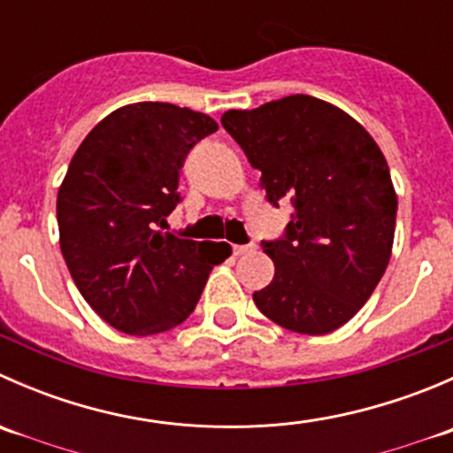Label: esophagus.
I'll use <instances>...</instances> for the list:
<instances>
[{"label":"esophagus","mask_w":453,"mask_h":453,"mask_svg":"<svg viewBox=\"0 0 453 453\" xmlns=\"http://www.w3.org/2000/svg\"><path fill=\"white\" fill-rule=\"evenodd\" d=\"M252 250H256V245L248 243V245H234V248H232V252H234V256H243V254L252 252Z\"/></svg>","instance_id":"34e87169"}]
</instances>
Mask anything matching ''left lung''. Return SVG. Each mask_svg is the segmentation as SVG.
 Wrapping results in <instances>:
<instances>
[{"label": "left lung", "instance_id": "8db88e82", "mask_svg": "<svg viewBox=\"0 0 453 453\" xmlns=\"http://www.w3.org/2000/svg\"><path fill=\"white\" fill-rule=\"evenodd\" d=\"M221 125L260 171L269 203L291 199L285 236L263 241L273 280L254 291L272 322L326 335L372 296L392 254L396 193L377 142L340 107L307 94L230 109Z\"/></svg>", "mask_w": 453, "mask_h": 453}]
</instances>
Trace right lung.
Segmentation results:
<instances>
[{
  "label": "right lung",
  "instance_id": "1",
  "mask_svg": "<svg viewBox=\"0 0 453 453\" xmlns=\"http://www.w3.org/2000/svg\"><path fill=\"white\" fill-rule=\"evenodd\" d=\"M219 129L171 103L116 109L87 134L57 197L61 252L91 309L129 335H155L197 307L227 243L162 232L180 203L188 150Z\"/></svg>",
  "mask_w": 453,
  "mask_h": 453
}]
</instances>
